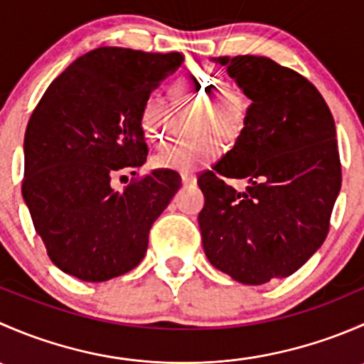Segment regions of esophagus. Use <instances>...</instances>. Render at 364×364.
I'll use <instances>...</instances> for the list:
<instances>
[{
  "instance_id": "1",
  "label": "esophagus",
  "mask_w": 364,
  "mask_h": 364,
  "mask_svg": "<svg viewBox=\"0 0 364 364\" xmlns=\"http://www.w3.org/2000/svg\"><path fill=\"white\" fill-rule=\"evenodd\" d=\"M197 181V178L193 174H188V172H183L181 174V183L183 185H193V183Z\"/></svg>"
}]
</instances>
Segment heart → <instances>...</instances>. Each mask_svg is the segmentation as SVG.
Segmentation results:
<instances>
[{"label":"heart","mask_w":364,"mask_h":364,"mask_svg":"<svg viewBox=\"0 0 364 364\" xmlns=\"http://www.w3.org/2000/svg\"><path fill=\"white\" fill-rule=\"evenodd\" d=\"M179 93L197 100L209 102L203 128H216L223 135H236L243 128L247 117V100L236 91H222V80L211 70L192 72L179 80ZM172 112V102L164 91H151L141 107L142 132L149 141L160 144L165 139L167 121ZM222 153V142L215 134H208L197 141L176 142L165 146L153 164L159 168H171L178 172H192L215 160Z\"/></svg>","instance_id":"1"}]
</instances>
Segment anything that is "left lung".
<instances>
[{"label": "left lung", "instance_id": "left-lung-1", "mask_svg": "<svg viewBox=\"0 0 364 364\" xmlns=\"http://www.w3.org/2000/svg\"><path fill=\"white\" fill-rule=\"evenodd\" d=\"M252 100L236 144L199 176L205 257L245 285L296 273L324 243L340 193L341 165L331 111L317 87L264 56H223ZM225 177H247L237 193Z\"/></svg>", "mask_w": 364, "mask_h": 364}]
</instances>
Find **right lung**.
Returning <instances> with one entry per match:
<instances>
[{
    "mask_svg": "<svg viewBox=\"0 0 364 364\" xmlns=\"http://www.w3.org/2000/svg\"><path fill=\"white\" fill-rule=\"evenodd\" d=\"M181 63V53L98 47L77 58L40 98L24 135L23 197L47 255L63 273L105 282L144 259L149 229L181 178L156 168L123 192L112 179L144 165L141 107Z\"/></svg>",
    "mask_w": 364,
    "mask_h": 364,
    "instance_id": "1",
    "label": "right lung"
}]
</instances>
